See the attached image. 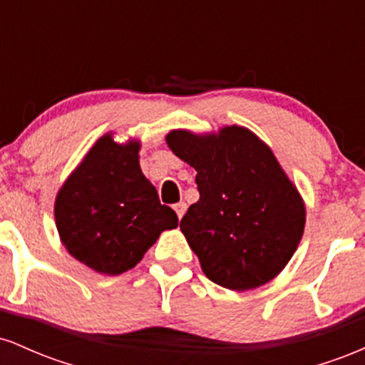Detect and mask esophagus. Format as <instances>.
I'll use <instances>...</instances> for the list:
<instances>
[{
	"mask_svg": "<svg viewBox=\"0 0 365 365\" xmlns=\"http://www.w3.org/2000/svg\"><path fill=\"white\" fill-rule=\"evenodd\" d=\"M185 211H187V204H185V202L175 204V212H177L178 220H182L183 215H185Z\"/></svg>",
	"mask_w": 365,
	"mask_h": 365,
	"instance_id": "esophagus-1",
	"label": "esophagus"
}]
</instances>
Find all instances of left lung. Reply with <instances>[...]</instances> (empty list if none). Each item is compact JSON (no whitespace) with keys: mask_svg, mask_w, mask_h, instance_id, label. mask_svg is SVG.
<instances>
[{"mask_svg":"<svg viewBox=\"0 0 365 365\" xmlns=\"http://www.w3.org/2000/svg\"><path fill=\"white\" fill-rule=\"evenodd\" d=\"M166 144L197 171L200 197L180 230L204 274L237 292L276 278L302 240L305 204L269 145L238 125L171 130Z\"/></svg>","mask_w":365,"mask_h":365,"instance_id":"1","label":"left lung"}]
</instances>
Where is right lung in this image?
I'll use <instances>...</instances> for the list:
<instances>
[{"label": "right lung", "instance_id": "add662e5", "mask_svg": "<svg viewBox=\"0 0 365 365\" xmlns=\"http://www.w3.org/2000/svg\"><path fill=\"white\" fill-rule=\"evenodd\" d=\"M140 140L118 144L104 133L89 149L54 200L61 244L96 273L116 276L142 261L165 230L178 226L173 209L142 173Z\"/></svg>", "mask_w": 365, "mask_h": 365}]
</instances>
